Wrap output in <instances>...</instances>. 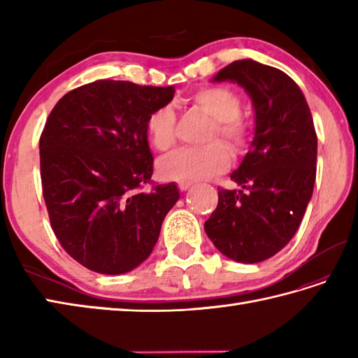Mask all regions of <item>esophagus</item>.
<instances>
[{
    "instance_id": "esophagus-1",
    "label": "esophagus",
    "mask_w": 358,
    "mask_h": 358,
    "mask_svg": "<svg viewBox=\"0 0 358 358\" xmlns=\"http://www.w3.org/2000/svg\"><path fill=\"white\" fill-rule=\"evenodd\" d=\"M192 186L191 181H178V189L180 191H187L189 187Z\"/></svg>"
}]
</instances>
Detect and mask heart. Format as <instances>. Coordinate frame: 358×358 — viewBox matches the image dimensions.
Returning a JSON list of instances; mask_svg holds the SVG:
<instances>
[{"mask_svg": "<svg viewBox=\"0 0 358 358\" xmlns=\"http://www.w3.org/2000/svg\"><path fill=\"white\" fill-rule=\"evenodd\" d=\"M191 103L206 113L212 126L203 148H181L158 159V172L167 180H199L224 172L231 166V152H243L250 140V124L241 115V98L226 86H204L191 95ZM177 115L171 106H159L146 118V134L157 150H167L175 143ZM222 138L225 142L217 141Z\"/></svg>", "mask_w": 358, "mask_h": 358, "instance_id": "1", "label": "heart"}]
</instances>
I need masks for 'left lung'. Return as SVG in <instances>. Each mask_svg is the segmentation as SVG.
Wrapping results in <instances>:
<instances>
[{"label": "left lung", "mask_w": 358, "mask_h": 358, "mask_svg": "<svg viewBox=\"0 0 358 358\" xmlns=\"http://www.w3.org/2000/svg\"><path fill=\"white\" fill-rule=\"evenodd\" d=\"M214 81L245 87L255 109L252 148L231 173L241 189H218V204L204 231L231 260H268L292 240L313 196L317 134L305 95L275 67L234 62Z\"/></svg>", "instance_id": "left-lung-1"}]
</instances>
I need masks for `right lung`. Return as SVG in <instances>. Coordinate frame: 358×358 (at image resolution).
<instances>
[{
    "label": "right lung",
    "mask_w": 358,
    "mask_h": 358,
    "mask_svg": "<svg viewBox=\"0 0 358 358\" xmlns=\"http://www.w3.org/2000/svg\"><path fill=\"white\" fill-rule=\"evenodd\" d=\"M175 89L96 80L59 100L40 136L43 196L59 245L85 268L118 275L150 255L175 183L150 185L149 113Z\"/></svg>",
    "instance_id": "add662e5"
}]
</instances>
